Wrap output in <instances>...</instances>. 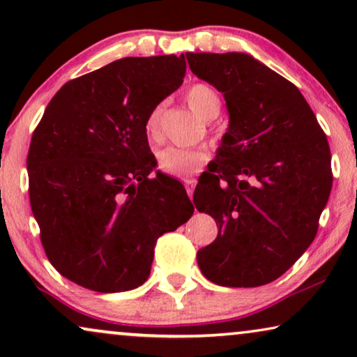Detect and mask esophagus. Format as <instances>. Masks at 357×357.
I'll use <instances>...</instances> for the list:
<instances>
[{"mask_svg":"<svg viewBox=\"0 0 357 357\" xmlns=\"http://www.w3.org/2000/svg\"><path fill=\"white\" fill-rule=\"evenodd\" d=\"M185 188H187L188 198L192 199V198H193V190H195V183H193V182H187V183H185Z\"/></svg>","mask_w":357,"mask_h":357,"instance_id":"esophagus-1","label":"esophagus"}]
</instances>
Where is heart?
<instances>
[{
  "instance_id": "1",
  "label": "heart",
  "mask_w": 357,
  "mask_h": 357,
  "mask_svg": "<svg viewBox=\"0 0 357 357\" xmlns=\"http://www.w3.org/2000/svg\"><path fill=\"white\" fill-rule=\"evenodd\" d=\"M187 102L195 114L204 120H211L221 110V100L218 92L208 84H193L187 91ZM162 115V105H155L146 119V133L149 138H155L159 133V121ZM208 160L204 149L175 148L169 146L158 153V167L160 172L177 178H190L203 169Z\"/></svg>"
}]
</instances>
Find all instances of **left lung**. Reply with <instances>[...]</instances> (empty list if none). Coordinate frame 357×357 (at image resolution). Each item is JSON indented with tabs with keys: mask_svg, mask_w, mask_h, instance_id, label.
<instances>
[{
	"mask_svg": "<svg viewBox=\"0 0 357 357\" xmlns=\"http://www.w3.org/2000/svg\"><path fill=\"white\" fill-rule=\"evenodd\" d=\"M190 70L222 92L229 128L193 203L218 224L197 253L209 281H275L317 236L331 192L324 130L297 87L247 53H185Z\"/></svg>",
	"mask_w": 357,
	"mask_h": 357,
	"instance_id": "obj_1",
	"label": "left lung"
}]
</instances>
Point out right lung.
<instances>
[{
	"mask_svg": "<svg viewBox=\"0 0 357 357\" xmlns=\"http://www.w3.org/2000/svg\"><path fill=\"white\" fill-rule=\"evenodd\" d=\"M185 56H128L68 81L47 105L27 154L29 197L48 260L96 292L148 280L154 245L193 214L158 172L149 112L182 86Z\"/></svg>",
	"mask_w": 357,
	"mask_h": 357,
	"instance_id": "right-lung-1",
	"label": "right lung"
}]
</instances>
